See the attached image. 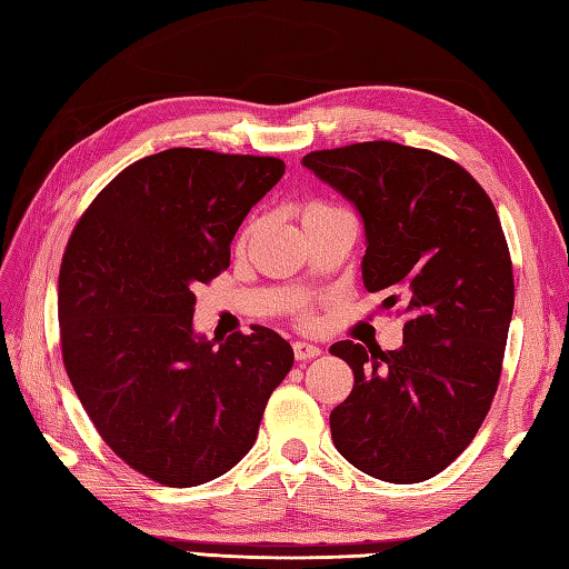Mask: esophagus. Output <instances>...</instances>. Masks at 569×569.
Masks as SVG:
<instances>
[{"label": "esophagus", "mask_w": 569, "mask_h": 569, "mask_svg": "<svg viewBox=\"0 0 569 569\" xmlns=\"http://www.w3.org/2000/svg\"><path fill=\"white\" fill-rule=\"evenodd\" d=\"M321 353L319 346L309 343V341H297L295 343V358L297 361H309V358H317Z\"/></svg>", "instance_id": "1"}]
</instances>
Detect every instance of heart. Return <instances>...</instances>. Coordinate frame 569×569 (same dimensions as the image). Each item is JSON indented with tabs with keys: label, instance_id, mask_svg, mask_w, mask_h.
Returning <instances> with one entry per match:
<instances>
[{
	"label": "heart",
	"instance_id": "obj_1",
	"mask_svg": "<svg viewBox=\"0 0 569 569\" xmlns=\"http://www.w3.org/2000/svg\"><path fill=\"white\" fill-rule=\"evenodd\" d=\"M327 208H331V206H327V203H307L305 208H301V220L305 218H309V216H317V213H321V211H327Z\"/></svg>",
	"mask_w": 569,
	"mask_h": 569
}]
</instances>
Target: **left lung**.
Listing matches in <instances>:
<instances>
[{"mask_svg": "<svg viewBox=\"0 0 569 569\" xmlns=\"http://www.w3.org/2000/svg\"><path fill=\"white\" fill-rule=\"evenodd\" d=\"M363 220V287L405 311L396 351L339 341L353 370L331 439L356 469L417 483L447 469L496 396L513 317L501 220L469 171L427 149L363 142L301 159Z\"/></svg>", "mask_w": 569, "mask_h": 569, "instance_id": "obj_1", "label": "left lung"}]
</instances>
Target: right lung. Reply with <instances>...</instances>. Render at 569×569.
I'll use <instances>...</instances> for the list:
<instances>
[{"label": "right lung", "mask_w": 569, "mask_h": 569, "mask_svg": "<svg viewBox=\"0 0 569 569\" xmlns=\"http://www.w3.org/2000/svg\"><path fill=\"white\" fill-rule=\"evenodd\" d=\"M274 157L167 149L118 173L78 220L58 274L63 363L110 449L187 489L233 469L295 363L280 333L206 339L193 287L230 264Z\"/></svg>", "instance_id": "add662e5"}]
</instances>
